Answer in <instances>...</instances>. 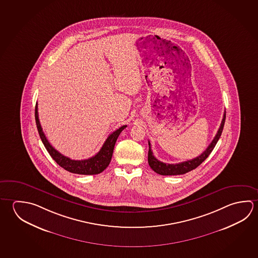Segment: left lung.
<instances>
[{"instance_id": "left-lung-1", "label": "left lung", "mask_w": 258, "mask_h": 258, "mask_svg": "<svg viewBox=\"0 0 258 258\" xmlns=\"http://www.w3.org/2000/svg\"><path fill=\"white\" fill-rule=\"evenodd\" d=\"M225 120H226V112L224 113L223 119H222L220 127L217 131V135L215 136L212 142L209 144L207 149L204 151L199 157L190 159L187 161L184 162L177 163V164H166V163L161 162L158 159L154 157L153 152L151 150V146L149 141V155H148V161H149V167L153 169L154 171L158 173L159 175L162 176H176V175H183L187 172L193 170L195 168L199 167L201 163L203 162L206 158H208L210 153L212 152L215 146L217 145V141L219 140L220 136L222 134V131L224 128L225 125Z\"/></svg>"}]
</instances>
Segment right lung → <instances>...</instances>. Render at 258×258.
I'll list each match as a JSON object with an SVG mask.
<instances>
[{
    "instance_id": "1",
    "label": "right lung",
    "mask_w": 258,
    "mask_h": 258,
    "mask_svg": "<svg viewBox=\"0 0 258 258\" xmlns=\"http://www.w3.org/2000/svg\"><path fill=\"white\" fill-rule=\"evenodd\" d=\"M35 120H36L37 128L41 137V141L47 149V151L50 154V157L54 159L59 166L63 167L65 170L72 172L74 174H80V175H97L106 169V167L109 166V162L112 158L114 146L117 141V139L120 134V132L127 127V125H124L122 127L118 128L117 131L112 132L107 138L102 148L98 153L96 154L95 156L84 160H73L59 153V151H57L47 140L39 120L37 103L35 106Z\"/></svg>"
}]
</instances>
